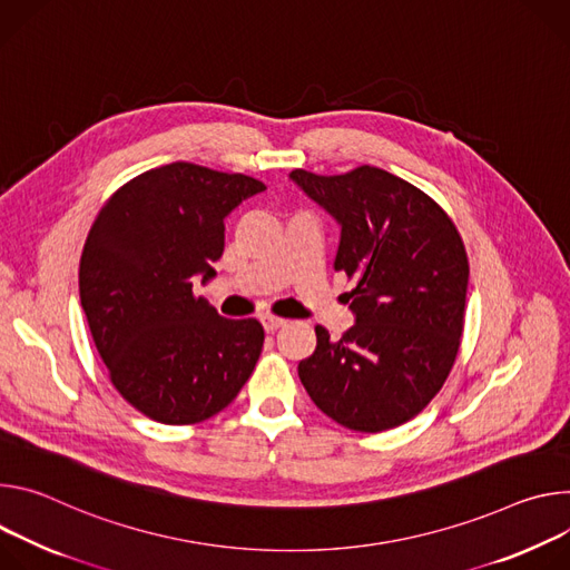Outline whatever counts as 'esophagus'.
I'll use <instances>...</instances> for the list:
<instances>
[{
	"label": "esophagus",
	"instance_id": "obj_1",
	"mask_svg": "<svg viewBox=\"0 0 570 570\" xmlns=\"http://www.w3.org/2000/svg\"><path fill=\"white\" fill-rule=\"evenodd\" d=\"M287 322L281 320V317H274V314H267V317H263V326L267 333H276L278 328H283Z\"/></svg>",
	"mask_w": 570,
	"mask_h": 570
}]
</instances>
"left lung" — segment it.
Listing matches in <instances>:
<instances>
[{
    "label": "left lung",
    "instance_id": "left-lung-1",
    "mask_svg": "<svg viewBox=\"0 0 570 570\" xmlns=\"http://www.w3.org/2000/svg\"><path fill=\"white\" fill-rule=\"evenodd\" d=\"M292 180L342 226L335 269L355 324L317 348L298 377L324 414L348 430L383 432L414 419L444 387L455 364L469 285L464 242L432 197L412 183L362 165Z\"/></svg>",
    "mask_w": 570,
    "mask_h": 570
}]
</instances>
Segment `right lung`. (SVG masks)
I'll return each mask as SVG.
<instances>
[{"instance_id": "obj_1", "label": "right lung", "mask_w": 570, "mask_h": 570, "mask_svg": "<svg viewBox=\"0 0 570 570\" xmlns=\"http://www.w3.org/2000/svg\"><path fill=\"white\" fill-rule=\"evenodd\" d=\"M265 183L195 163L149 169L88 233L81 307L112 387L145 416L199 423L239 394L263 351L258 320H226L195 294L224 253V219Z\"/></svg>"}]
</instances>
